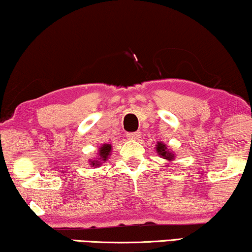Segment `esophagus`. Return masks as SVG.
<instances>
[{
    "label": "esophagus",
    "instance_id": "34e87169",
    "mask_svg": "<svg viewBox=\"0 0 252 252\" xmlns=\"http://www.w3.org/2000/svg\"><path fill=\"white\" fill-rule=\"evenodd\" d=\"M141 137V132H132V133H127V138L133 141H137L140 140Z\"/></svg>",
    "mask_w": 252,
    "mask_h": 252
}]
</instances>
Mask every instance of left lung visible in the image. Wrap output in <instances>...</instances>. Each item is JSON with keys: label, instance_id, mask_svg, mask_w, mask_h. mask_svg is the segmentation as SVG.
I'll list each match as a JSON object with an SVG mask.
<instances>
[{"label": "left lung", "instance_id": "left-lung-1", "mask_svg": "<svg viewBox=\"0 0 252 252\" xmlns=\"http://www.w3.org/2000/svg\"><path fill=\"white\" fill-rule=\"evenodd\" d=\"M156 147H157V152H158V155L161 157V158L168 160V161L174 160V158H175L174 153L170 152L168 149H167L166 145L162 143V142H158Z\"/></svg>", "mask_w": 252, "mask_h": 252}]
</instances>
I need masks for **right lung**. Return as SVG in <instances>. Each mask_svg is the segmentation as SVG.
Segmentation results:
<instances>
[{
  "label": "right lung",
  "mask_w": 252,
  "mask_h": 252,
  "mask_svg": "<svg viewBox=\"0 0 252 252\" xmlns=\"http://www.w3.org/2000/svg\"><path fill=\"white\" fill-rule=\"evenodd\" d=\"M111 153V144H103L100 148L99 153H97V159L95 160H91L90 165L92 167H99L100 165H102V162L105 161L109 157H110Z\"/></svg>",
  "instance_id": "right-lung-1"
}]
</instances>
